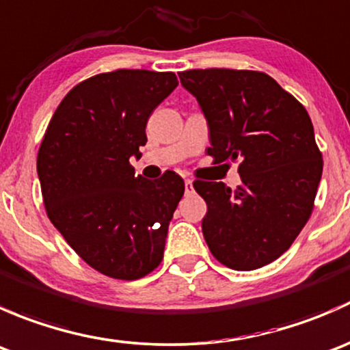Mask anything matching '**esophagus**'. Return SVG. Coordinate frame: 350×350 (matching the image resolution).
I'll use <instances>...</instances> for the list:
<instances>
[{"label": "esophagus", "instance_id": "34e87169", "mask_svg": "<svg viewBox=\"0 0 350 350\" xmlns=\"http://www.w3.org/2000/svg\"><path fill=\"white\" fill-rule=\"evenodd\" d=\"M185 186H186V193L193 191V181H191V179H185Z\"/></svg>", "mask_w": 350, "mask_h": 350}]
</instances>
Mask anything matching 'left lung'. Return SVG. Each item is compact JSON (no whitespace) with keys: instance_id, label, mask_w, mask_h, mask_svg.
<instances>
[{"instance_id":"1","label":"left lung","mask_w":350,"mask_h":350,"mask_svg":"<svg viewBox=\"0 0 350 350\" xmlns=\"http://www.w3.org/2000/svg\"><path fill=\"white\" fill-rule=\"evenodd\" d=\"M181 84L210 126L215 164L239 162L242 185L193 183L206 201L203 237L215 259L252 271L291 247L315 206L323 159L305 107L266 72L189 69Z\"/></svg>"}]
</instances>
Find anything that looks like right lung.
<instances>
[{"label":"right lung","mask_w":350,"mask_h":350,"mask_svg":"<svg viewBox=\"0 0 350 350\" xmlns=\"http://www.w3.org/2000/svg\"><path fill=\"white\" fill-rule=\"evenodd\" d=\"M178 86L174 72L116 69L81 81L49 122L37 155L45 211L98 273L132 281L161 264L185 181L135 176L146 125Z\"/></svg>","instance_id":"obj_1"}]
</instances>
